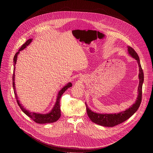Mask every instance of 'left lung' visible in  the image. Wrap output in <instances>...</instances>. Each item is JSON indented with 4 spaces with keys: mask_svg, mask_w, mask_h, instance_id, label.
<instances>
[{
    "mask_svg": "<svg viewBox=\"0 0 153 153\" xmlns=\"http://www.w3.org/2000/svg\"><path fill=\"white\" fill-rule=\"evenodd\" d=\"M128 53L131 55V56L137 60L139 66L138 76H139L140 81H139V85L138 88V95L137 100L135 104H134L130 108L118 114L96 113L92 111L91 109H89L87 104L85 103L87 112V114L89 118L91 119V120L93 123L97 124H98L100 126H102L104 127H112L114 126L118 125L124 122L125 121L128 120L129 118H130L131 116L138 110L141 104V99H142V87L144 82V73L141 66L140 58L137 52L134 51V49L132 48H131V46H128Z\"/></svg>",
    "mask_w": 153,
    "mask_h": 153,
    "instance_id": "1",
    "label": "left lung"
}]
</instances>
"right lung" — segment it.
<instances>
[{
    "label": "right lung",
    "instance_id": "obj_1",
    "mask_svg": "<svg viewBox=\"0 0 153 153\" xmlns=\"http://www.w3.org/2000/svg\"><path fill=\"white\" fill-rule=\"evenodd\" d=\"M32 41V39H28L25 44L22 45L21 47V48L19 49V51L16 53V54L14 56L13 58V65H14V69H13V74L12 76V80H13V87L14 89V93L15 95V97L17 101V103L21 109H22V111L29 117H30L33 121H34L35 123H38V124H46V123H52L56 121L61 117V109H60V99L61 98L62 95L64 93V92L66 91V89L72 87V84L71 82L68 83L65 86H64L58 92V97L56 98V103L53 107V108L51 111L48 114H38L36 112H29L28 110H26L25 108H23L22 106V104L19 103V101L18 100V97L16 92V88H15V65L17 61V58H18V55L20 51L24 49L25 48H26L27 46H28L29 44L31 43Z\"/></svg>",
    "mask_w": 153,
    "mask_h": 153
}]
</instances>
